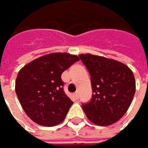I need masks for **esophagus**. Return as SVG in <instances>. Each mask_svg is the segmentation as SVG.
Returning <instances> with one entry per match:
<instances>
[{"instance_id": "obj_1", "label": "esophagus", "mask_w": 148, "mask_h": 148, "mask_svg": "<svg viewBox=\"0 0 148 148\" xmlns=\"http://www.w3.org/2000/svg\"><path fill=\"white\" fill-rule=\"evenodd\" d=\"M74 95H75V97H76L77 99H78V97H79V92H76Z\"/></svg>"}]
</instances>
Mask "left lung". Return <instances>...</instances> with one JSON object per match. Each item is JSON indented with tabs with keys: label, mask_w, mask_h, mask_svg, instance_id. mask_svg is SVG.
Masks as SVG:
<instances>
[{
	"label": "left lung",
	"mask_w": 148,
	"mask_h": 148,
	"mask_svg": "<svg viewBox=\"0 0 148 148\" xmlns=\"http://www.w3.org/2000/svg\"><path fill=\"white\" fill-rule=\"evenodd\" d=\"M91 76L92 97L82 105L90 121L101 126L117 122L129 109L136 92L132 71L120 61L91 54L79 55Z\"/></svg>",
	"instance_id": "8db88e82"
}]
</instances>
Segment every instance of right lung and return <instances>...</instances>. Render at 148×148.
Returning a JSON list of instances; mask_svg holds the SVG:
<instances>
[{
	"mask_svg": "<svg viewBox=\"0 0 148 148\" xmlns=\"http://www.w3.org/2000/svg\"><path fill=\"white\" fill-rule=\"evenodd\" d=\"M79 60L68 53H51L29 62L17 74L15 91L27 115L44 126L63 121L73 102L64 92L61 74Z\"/></svg>",
	"mask_w": 148,
	"mask_h": 148,
	"instance_id": "right-lung-1",
	"label": "right lung"
}]
</instances>
